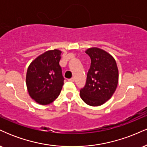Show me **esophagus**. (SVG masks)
<instances>
[{"mask_svg": "<svg viewBox=\"0 0 147 147\" xmlns=\"http://www.w3.org/2000/svg\"><path fill=\"white\" fill-rule=\"evenodd\" d=\"M69 81H70V82H75V78H74V77H72L71 79H69Z\"/></svg>", "mask_w": 147, "mask_h": 147, "instance_id": "obj_1", "label": "esophagus"}]
</instances>
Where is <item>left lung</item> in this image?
<instances>
[{
    "label": "left lung",
    "mask_w": 147,
    "mask_h": 147,
    "mask_svg": "<svg viewBox=\"0 0 147 147\" xmlns=\"http://www.w3.org/2000/svg\"><path fill=\"white\" fill-rule=\"evenodd\" d=\"M91 64L87 74L86 83L80 90V97L89 106L104 104L117 88L119 72L115 60L109 53L98 48L86 51Z\"/></svg>",
    "instance_id": "obj_1"
}]
</instances>
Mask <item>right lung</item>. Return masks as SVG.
I'll return each mask as SVG.
<instances>
[{"label":"right lung","mask_w":147,"mask_h":147,"mask_svg":"<svg viewBox=\"0 0 147 147\" xmlns=\"http://www.w3.org/2000/svg\"><path fill=\"white\" fill-rule=\"evenodd\" d=\"M61 51L52 50L37 57L30 64L26 74V85L32 99L47 105L59 95L64 78L59 65Z\"/></svg>","instance_id":"add662e5"}]
</instances>
